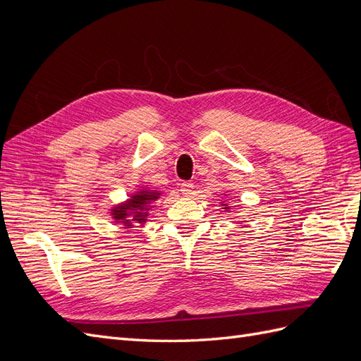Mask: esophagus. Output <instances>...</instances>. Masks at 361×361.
Listing matches in <instances>:
<instances>
[{
	"instance_id": "obj_1",
	"label": "esophagus",
	"mask_w": 361,
	"mask_h": 361,
	"mask_svg": "<svg viewBox=\"0 0 361 361\" xmlns=\"http://www.w3.org/2000/svg\"><path fill=\"white\" fill-rule=\"evenodd\" d=\"M192 190H194V183L192 182H182L180 183V192L182 194L190 195V194H192Z\"/></svg>"
}]
</instances>
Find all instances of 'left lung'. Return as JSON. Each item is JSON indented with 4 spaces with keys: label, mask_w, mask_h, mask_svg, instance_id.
I'll list each match as a JSON object with an SVG mask.
<instances>
[{
    "label": "left lung",
    "mask_w": 361,
    "mask_h": 361,
    "mask_svg": "<svg viewBox=\"0 0 361 361\" xmlns=\"http://www.w3.org/2000/svg\"><path fill=\"white\" fill-rule=\"evenodd\" d=\"M224 195H227V194H224ZM220 203H221V204H220V206H221V209H224V211H231V206H228V203H227L226 200H221Z\"/></svg>",
    "instance_id": "obj_1"
}]
</instances>
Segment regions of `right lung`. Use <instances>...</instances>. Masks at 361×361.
Segmentation results:
<instances>
[{
  "label": "right lung",
  "mask_w": 361,
  "mask_h": 361,
  "mask_svg": "<svg viewBox=\"0 0 361 361\" xmlns=\"http://www.w3.org/2000/svg\"><path fill=\"white\" fill-rule=\"evenodd\" d=\"M162 192L150 188H140L138 191L129 195V199L123 203H118L111 207V218L116 223L123 224L125 228H133L135 224L145 226L149 216L150 207Z\"/></svg>",
  "instance_id": "obj_1"
}]
</instances>
